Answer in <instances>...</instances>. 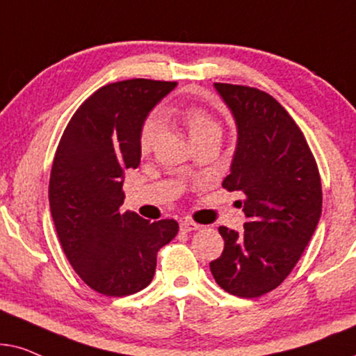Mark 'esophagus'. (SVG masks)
Here are the masks:
<instances>
[{
	"instance_id": "obj_1",
	"label": "esophagus",
	"mask_w": 356,
	"mask_h": 356,
	"mask_svg": "<svg viewBox=\"0 0 356 356\" xmlns=\"http://www.w3.org/2000/svg\"><path fill=\"white\" fill-rule=\"evenodd\" d=\"M200 229V225H197V222L193 221H181V231H184V233H191V231H197Z\"/></svg>"
}]
</instances>
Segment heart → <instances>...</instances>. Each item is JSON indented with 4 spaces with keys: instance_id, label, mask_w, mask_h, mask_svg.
Returning a JSON list of instances; mask_svg holds the SVG:
<instances>
[{
    "instance_id": "obj_1",
    "label": "heart",
    "mask_w": 356,
    "mask_h": 356,
    "mask_svg": "<svg viewBox=\"0 0 356 356\" xmlns=\"http://www.w3.org/2000/svg\"><path fill=\"white\" fill-rule=\"evenodd\" d=\"M168 115L177 117L179 120L184 123V127H186L188 131V136H191V141L200 138V136L221 134L218 122L210 115V113L203 111L200 107L188 106L182 108H172V111L168 112ZM159 131L161 123L158 122V118H149V120H146L140 136V148L143 153H148V151L153 148L156 141H158Z\"/></svg>"
}]
</instances>
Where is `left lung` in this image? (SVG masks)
I'll return each mask as SVG.
<instances>
[{"instance_id":"obj_1","label":"left lung","mask_w":356,"mask_h":356,"mask_svg":"<svg viewBox=\"0 0 356 356\" xmlns=\"http://www.w3.org/2000/svg\"><path fill=\"white\" fill-rule=\"evenodd\" d=\"M234 118L238 141L222 187L244 193V231L220 226L225 249L210 270L229 295L257 298L295 268L322 211L317 164L307 141L270 94L213 84Z\"/></svg>"}]
</instances>
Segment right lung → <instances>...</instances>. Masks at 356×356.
I'll use <instances>...</instances> for the list:
<instances>
[{
	"mask_svg": "<svg viewBox=\"0 0 356 356\" xmlns=\"http://www.w3.org/2000/svg\"><path fill=\"white\" fill-rule=\"evenodd\" d=\"M177 86L127 79L97 89L74 112L51 165L49 200L70 264L94 291L129 296L146 288L156 254L177 221L149 222L122 211L125 170L140 165V136L149 112Z\"/></svg>",
	"mask_w": 356,
	"mask_h": 356,
	"instance_id": "add662e5",
	"label": "right lung"
}]
</instances>
